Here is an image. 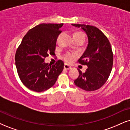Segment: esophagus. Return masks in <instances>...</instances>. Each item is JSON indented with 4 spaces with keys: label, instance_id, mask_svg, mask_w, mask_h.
Wrapping results in <instances>:
<instances>
[{
    "label": "esophagus",
    "instance_id": "esophagus-1",
    "mask_svg": "<svg viewBox=\"0 0 130 130\" xmlns=\"http://www.w3.org/2000/svg\"><path fill=\"white\" fill-rule=\"evenodd\" d=\"M63 68L65 70H70L71 69V67L70 66H69V65H67V64H65V65H64Z\"/></svg>",
    "mask_w": 130,
    "mask_h": 130
}]
</instances>
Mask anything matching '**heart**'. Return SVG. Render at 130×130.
<instances>
[{
	"instance_id": "heart-1",
	"label": "heart",
	"mask_w": 130,
	"mask_h": 130,
	"mask_svg": "<svg viewBox=\"0 0 130 130\" xmlns=\"http://www.w3.org/2000/svg\"><path fill=\"white\" fill-rule=\"evenodd\" d=\"M83 35L82 33H76L74 35ZM76 56L75 55H73V54H70V53H67L66 55L64 56V60L65 61L68 63H70L71 62H73L74 59L75 58Z\"/></svg>"
}]
</instances>
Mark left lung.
Listing matches in <instances>:
<instances>
[{"label": "left lung", "mask_w": 130, "mask_h": 130, "mask_svg": "<svg viewBox=\"0 0 130 130\" xmlns=\"http://www.w3.org/2000/svg\"><path fill=\"white\" fill-rule=\"evenodd\" d=\"M81 28L88 39V47L78 60L82 65H87L85 73L77 69L79 75L74 83L86 91L98 89L106 83L113 66V55L109 39L95 26L86 24H71Z\"/></svg>", "instance_id": "8db88e82"}]
</instances>
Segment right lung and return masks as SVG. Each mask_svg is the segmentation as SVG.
<instances>
[{"label": "right lung", "mask_w": 130, "mask_h": 130, "mask_svg": "<svg viewBox=\"0 0 130 130\" xmlns=\"http://www.w3.org/2000/svg\"><path fill=\"white\" fill-rule=\"evenodd\" d=\"M61 24H40L29 30L22 39L15 56L17 73L24 86L40 92L52 88L63 70L61 60L50 66L44 60L55 55Z\"/></svg>", "instance_id": "right-lung-1"}]
</instances>
